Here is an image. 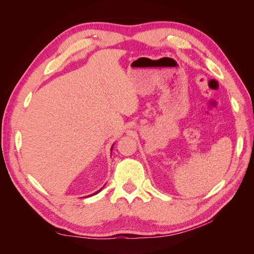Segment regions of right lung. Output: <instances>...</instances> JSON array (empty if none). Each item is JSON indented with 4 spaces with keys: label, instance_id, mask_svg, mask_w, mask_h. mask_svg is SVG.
<instances>
[{
    "label": "right lung",
    "instance_id": "add662e5",
    "mask_svg": "<svg viewBox=\"0 0 254 254\" xmlns=\"http://www.w3.org/2000/svg\"><path fill=\"white\" fill-rule=\"evenodd\" d=\"M112 147H113V146H112ZM111 151H112V148H111ZM104 187H105V186H104ZM104 187H103V188H104ZM103 188H102V189H101V190H97V191H95V193H94V194H92V195H96V194H97V193H99V191H101V190H103ZM92 195H90V196H92ZM87 197H89V196H87Z\"/></svg>",
    "mask_w": 254,
    "mask_h": 254
}]
</instances>
